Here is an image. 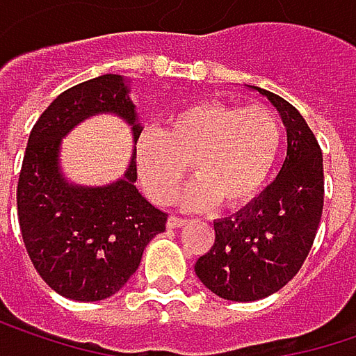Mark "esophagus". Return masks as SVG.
Masks as SVG:
<instances>
[{"instance_id": "obj_1", "label": "esophagus", "mask_w": 356, "mask_h": 356, "mask_svg": "<svg viewBox=\"0 0 356 356\" xmlns=\"http://www.w3.org/2000/svg\"><path fill=\"white\" fill-rule=\"evenodd\" d=\"M187 224V220H183V218H177V216H171L169 220H167V228H171V230H175V228H181V226H185Z\"/></svg>"}]
</instances>
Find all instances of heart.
Returning a JSON list of instances; mask_svg holds the SVG:
<instances>
[{
	"label": "heart",
	"instance_id": "heart-1",
	"mask_svg": "<svg viewBox=\"0 0 356 356\" xmlns=\"http://www.w3.org/2000/svg\"><path fill=\"white\" fill-rule=\"evenodd\" d=\"M281 140V122L265 106L200 102L169 115L161 132H143L134 165L154 204L175 197L189 163L197 179L181 195L185 210H210L218 202L241 208L265 189Z\"/></svg>",
	"mask_w": 356,
	"mask_h": 356
}]
</instances>
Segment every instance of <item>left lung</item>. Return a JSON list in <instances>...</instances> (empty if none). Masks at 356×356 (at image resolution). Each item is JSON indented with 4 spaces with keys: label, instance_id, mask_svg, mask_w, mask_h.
Returning a JSON list of instances; mask_svg holds the SVG:
<instances>
[{
    "label": "left lung",
    "instance_id": "obj_1",
    "mask_svg": "<svg viewBox=\"0 0 356 356\" xmlns=\"http://www.w3.org/2000/svg\"><path fill=\"white\" fill-rule=\"evenodd\" d=\"M287 128V156L275 181L232 218L216 220V243L195 275L218 298L254 302L279 291L302 269L324 208L322 150L304 115L267 89Z\"/></svg>",
    "mask_w": 356,
    "mask_h": 356
}]
</instances>
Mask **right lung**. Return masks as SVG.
I'll return each instance as SVG.
<instances>
[{
	"mask_svg": "<svg viewBox=\"0 0 356 356\" xmlns=\"http://www.w3.org/2000/svg\"><path fill=\"white\" fill-rule=\"evenodd\" d=\"M122 75L63 91L34 124L17 179V220L28 257L63 298L99 302L136 273L146 244L165 232L167 213L136 189L134 152L124 177L102 187L69 183L58 165L63 138L83 120L115 113L143 132Z\"/></svg>",
	"mask_w": 356,
	"mask_h": 356,
	"instance_id": "right-lung-1",
	"label": "right lung"
}]
</instances>
